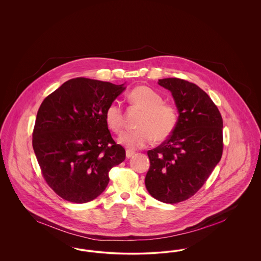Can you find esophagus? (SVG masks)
I'll return each mask as SVG.
<instances>
[{
  "label": "esophagus",
  "mask_w": 261,
  "mask_h": 261,
  "mask_svg": "<svg viewBox=\"0 0 261 261\" xmlns=\"http://www.w3.org/2000/svg\"><path fill=\"white\" fill-rule=\"evenodd\" d=\"M134 154H135V151L130 150V149H127V150H126V158H127V159L132 158Z\"/></svg>",
  "instance_id": "obj_1"
}]
</instances>
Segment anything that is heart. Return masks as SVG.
Returning a JSON list of instances; mask_svg holds the SVG:
<instances>
[{
    "instance_id": "b5f03b06",
    "label": "heart",
    "mask_w": 261,
    "mask_h": 261,
    "mask_svg": "<svg viewBox=\"0 0 261 261\" xmlns=\"http://www.w3.org/2000/svg\"><path fill=\"white\" fill-rule=\"evenodd\" d=\"M130 103L142 111L137 120L138 128L128 130L118 141L130 149H142L151 140L161 143L173 134L178 123V112L172 103L164 102L162 95L148 86H137L128 95ZM108 126L115 133L123 129L125 114L118 101H112L105 111Z\"/></svg>"
}]
</instances>
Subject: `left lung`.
<instances>
[{"label": "left lung", "instance_id": "left-lung-1", "mask_svg": "<svg viewBox=\"0 0 261 261\" xmlns=\"http://www.w3.org/2000/svg\"><path fill=\"white\" fill-rule=\"evenodd\" d=\"M179 112L173 134L148 150L145 184L150 196L165 203L193 197L208 179L223 152V120L216 105L199 86L179 78L160 79Z\"/></svg>", "mask_w": 261, "mask_h": 261}]
</instances>
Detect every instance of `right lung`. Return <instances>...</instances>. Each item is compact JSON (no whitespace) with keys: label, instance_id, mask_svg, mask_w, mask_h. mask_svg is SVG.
<instances>
[{"label":"right lung","instance_id":"right-lung-1","mask_svg":"<svg viewBox=\"0 0 261 261\" xmlns=\"http://www.w3.org/2000/svg\"><path fill=\"white\" fill-rule=\"evenodd\" d=\"M125 88L77 77L41 103L32 146L46 183L62 199H96L110 182V170L124 161V148L112 139L105 111Z\"/></svg>","mask_w":261,"mask_h":261}]
</instances>
